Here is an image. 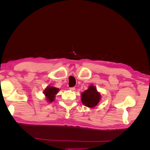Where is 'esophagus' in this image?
Listing matches in <instances>:
<instances>
[{
  "label": "esophagus",
  "mask_w": 150,
  "mask_h": 150,
  "mask_svg": "<svg viewBox=\"0 0 150 150\" xmlns=\"http://www.w3.org/2000/svg\"><path fill=\"white\" fill-rule=\"evenodd\" d=\"M69 89L71 90V91H74L75 90V88L74 87H72V88H69Z\"/></svg>",
  "instance_id": "34e87169"
}]
</instances>
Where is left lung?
<instances>
[{
  "label": "left lung",
  "mask_w": 150,
  "mask_h": 150,
  "mask_svg": "<svg viewBox=\"0 0 150 150\" xmlns=\"http://www.w3.org/2000/svg\"><path fill=\"white\" fill-rule=\"evenodd\" d=\"M101 95L96 88L93 85H91L87 90L81 93V101L84 106L88 108H94L99 103Z\"/></svg>",
  "instance_id": "obj_1"
}]
</instances>
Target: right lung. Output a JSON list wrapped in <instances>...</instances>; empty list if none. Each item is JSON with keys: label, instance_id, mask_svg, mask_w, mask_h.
<instances>
[{"label": "right lung", "instance_id": "add662e5", "mask_svg": "<svg viewBox=\"0 0 150 150\" xmlns=\"http://www.w3.org/2000/svg\"><path fill=\"white\" fill-rule=\"evenodd\" d=\"M59 91V89L57 88L53 87V86H47V87L44 89L43 93L46 96V98L49 103H52L54 101V99L56 97V94Z\"/></svg>", "mask_w": 150, "mask_h": 150}]
</instances>
